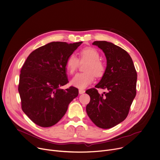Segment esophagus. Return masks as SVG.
<instances>
[{
	"label": "esophagus",
	"instance_id": "34e87169",
	"mask_svg": "<svg viewBox=\"0 0 160 160\" xmlns=\"http://www.w3.org/2000/svg\"><path fill=\"white\" fill-rule=\"evenodd\" d=\"M79 93L81 94H83L84 92H85V90H83V89H79Z\"/></svg>",
	"mask_w": 160,
	"mask_h": 160
}]
</instances>
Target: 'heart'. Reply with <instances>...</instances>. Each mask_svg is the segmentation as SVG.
Returning a JSON list of instances; mask_svg holds the SVG:
<instances>
[{"mask_svg": "<svg viewBox=\"0 0 160 160\" xmlns=\"http://www.w3.org/2000/svg\"><path fill=\"white\" fill-rule=\"evenodd\" d=\"M100 55L94 48L87 47L80 52V61H88L84 72L77 73L71 80V83L80 89H83L91 84L97 77H103L106 71L105 64L99 60ZM79 59L74 54H71L66 60V68L70 74H73L79 65Z\"/></svg>", "mask_w": 160, "mask_h": 160, "instance_id": "b5f03b06", "label": "heart"}]
</instances>
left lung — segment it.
Returning <instances> with one entry per match:
<instances>
[{
	"label": "left lung",
	"mask_w": 160,
	"mask_h": 160,
	"mask_svg": "<svg viewBox=\"0 0 160 160\" xmlns=\"http://www.w3.org/2000/svg\"><path fill=\"white\" fill-rule=\"evenodd\" d=\"M92 45L103 51L107 64L96 88L85 91L91 98L86 112L96 126L108 129L127 118L137 93V73L132 59L122 48L105 41H96ZM97 88L106 89L108 92L100 95Z\"/></svg>",
	"instance_id": "1"
}]
</instances>
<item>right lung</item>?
Wrapping results in <instances>:
<instances>
[{"mask_svg": "<svg viewBox=\"0 0 160 160\" xmlns=\"http://www.w3.org/2000/svg\"><path fill=\"white\" fill-rule=\"evenodd\" d=\"M82 43H48L33 51L24 62L18 89L23 112L36 124L43 128L55 125L78 96V89L73 86L65 90L60 88L69 82L68 57Z\"/></svg>", "mask_w": 160, "mask_h": 160, "instance_id": "obj_1", "label": "right lung"}]
</instances>
